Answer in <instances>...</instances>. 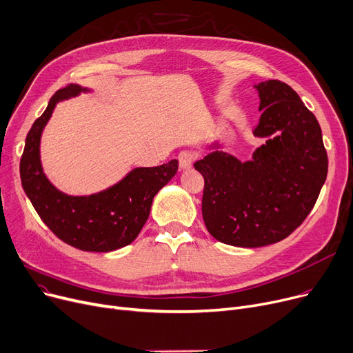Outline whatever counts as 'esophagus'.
I'll return each instance as SVG.
<instances>
[{
  "mask_svg": "<svg viewBox=\"0 0 353 353\" xmlns=\"http://www.w3.org/2000/svg\"><path fill=\"white\" fill-rule=\"evenodd\" d=\"M196 155L194 151H190V150H185V151H181L179 155H178V161H179V168L181 170H190L192 167V162L195 161Z\"/></svg>",
  "mask_w": 353,
  "mask_h": 353,
  "instance_id": "1",
  "label": "esophagus"
}]
</instances>
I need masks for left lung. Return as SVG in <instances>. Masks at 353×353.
<instances>
[{"mask_svg":"<svg viewBox=\"0 0 353 353\" xmlns=\"http://www.w3.org/2000/svg\"><path fill=\"white\" fill-rule=\"evenodd\" d=\"M261 119L254 135L265 142L250 161L222 151L194 167L205 179L202 218L219 242L259 248L285 239L312 211L326 181L327 155L315 115L285 82L254 85Z\"/></svg>","mask_w":353,"mask_h":353,"instance_id":"1","label":"left lung"}]
</instances>
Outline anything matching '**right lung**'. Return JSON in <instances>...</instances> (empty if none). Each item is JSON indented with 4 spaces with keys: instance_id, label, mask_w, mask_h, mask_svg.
I'll list each match as a JSON object with an SVG mask.
<instances>
[{
    "instance_id": "add662e5",
    "label": "right lung",
    "mask_w": 353,
    "mask_h": 353,
    "mask_svg": "<svg viewBox=\"0 0 353 353\" xmlns=\"http://www.w3.org/2000/svg\"><path fill=\"white\" fill-rule=\"evenodd\" d=\"M91 91L74 84L52 95L27 135L19 174L37 214L61 241L81 251L111 252L135 241L150 216L154 196L176 174L178 161L134 168L110 188L91 195L59 191L41 163V137L57 103Z\"/></svg>"
}]
</instances>
